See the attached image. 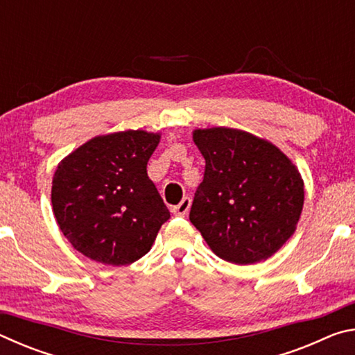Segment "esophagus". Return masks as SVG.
<instances>
[{
  "label": "esophagus",
  "instance_id": "esophagus-1",
  "mask_svg": "<svg viewBox=\"0 0 355 355\" xmlns=\"http://www.w3.org/2000/svg\"><path fill=\"white\" fill-rule=\"evenodd\" d=\"M189 208H191V199L189 197H183L178 205L172 207V213L175 216H186L189 211Z\"/></svg>",
  "mask_w": 355,
  "mask_h": 355
}]
</instances>
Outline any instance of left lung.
Segmentation results:
<instances>
[{
  "label": "left lung",
  "mask_w": 355,
  "mask_h": 355,
  "mask_svg": "<svg viewBox=\"0 0 355 355\" xmlns=\"http://www.w3.org/2000/svg\"><path fill=\"white\" fill-rule=\"evenodd\" d=\"M205 173L189 220L216 255L235 264L266 260L296 230L304 182L291 159L269 141L243 130L192 133Z\"/></svg>",
  "instance_id": "obj_1"
}]
</instances>
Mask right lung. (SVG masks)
I'll list each match as a JSON object with an SVG mask.
<instances>
[{"label":"right lung","instance_id":"1","mask_svg":"<svg viewBox=\"0 0 355 355\" xmlns=\"http://www.w3.org/2000/svg\"><path fill=\"white\" fill-rule=\"evenodd\" d=\"M159 133L97 136L59 163L51 203L73 248L94 261L123 266L152 249L171 213L147 175Z\"/></svg>","mask_w":355,"mask_h":355}]
</instances>
